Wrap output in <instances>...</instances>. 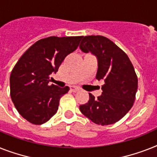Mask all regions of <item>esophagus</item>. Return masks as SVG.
<instances>
[{"label": "esophagus", "mask_w": 157, "mask_h": 157, "mask_svg": "<svg viewBox=\"0 0 157 157\" xmlns=\"http://www.w3.org/2000/svg\"><path fill=\"white\" fill-rule=\"evenodd\" d=\"M70 90L73 92V93H76V92H78L80 90V89L78 87H76V86H71L70 87Z\"/></svg>", "instance_id": "1"}]
</instances>
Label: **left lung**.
Segmentation results:
<instances>
[{
  "mask_svg": "<svg viewBox=\"0 0 157 157\" xmlns=\"http://www.w3.org/2000/svg\"><path fill=\"white\" fill-rule=\"evenodd\" d=\"M79 48L90 52L98 59L96 78L103 80L101 95L90 94V100L80 110L94 123L113 124L123 118L133 105L138 79L132 62L123 51L111 40L101 35L81 36Z\"/></svg>",
  "mask_w": 157,
  "mask_h": 157,
  "instance_id": "1",
  "label": "left lung"
}]
</instances>
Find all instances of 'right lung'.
Returning a JSON list of instances; mask_svg holds the SVG:
<instances>
[{
    "label": "right lung",
    "mask_w": 157,
    "mask_h": 157,
    "mask_svg": "<svg viewBox=\"0 0 157 157\" xmlns=\"http://www.w3.org/2000/svg\"><path fill=\"white\" fill-rule=\"evenodd\" d=\"M81 36L40 39L24 53L11 72L10 96L17 110L33 124L46 123L57 112L59 99L69 87L49 85L67 55L77 48Z\"/></svg>",
    "instance_id": "add662e5"
}]
</instances>
